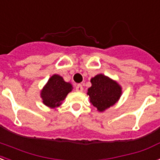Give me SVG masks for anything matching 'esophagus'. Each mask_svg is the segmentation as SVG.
I'll return each mask as SVG.
<instances>
[{"mask_svg": "<svg viewBox=\"0 0 160 160\" xmlns=\"http://www.w3.org/2000/svg\"><path fill=\"white\" fill-rule=\"evenodd\" d=\"M76 91L79 92H82L83 91V88L81 84H78L76 86Z\"/></svg>", "mask_w": 160, "mask_h": 160, "instance_id": "esophagus-1", "label": "esophagus"}]
</instances>
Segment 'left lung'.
I'll list each match as a JSON object with an SVG mask.
<instances>
[{
    "mask_svg": "<svg viewBox=\"0 0 160 160\" xmlns=\"http://www.w3.org/2000/svg\"><path fill=\"white\" fill-rule=\"evenodd\" d=\"M92 86L87 94L89 100L98 112H104L119 100L122 95V87L117 81L100 73L92 78Z\"/></svg>",
    "mask_w": 160,
    "mask_h": 160,
    "instance_id": "1",
    "label": "left lung"
}]
</instances>
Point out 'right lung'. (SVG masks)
<instances>
[{
	"label": "right lung",
	"instance_id": "right-lung-1",
	"mask_svg": "<svg viewBox=\"0 0 160 160\" xmlns=\"http://www.w3.org/2000/svg\"><path fill=\"white\" fill-rule=\"evenodd\" d=\"M72 88V85L64 81L62 77L53 74L41 90L42 103L50 108L59 107Z\"/></svg>",
	"mask_w": 160,
	"mask_h": 160
}]
</instances>
